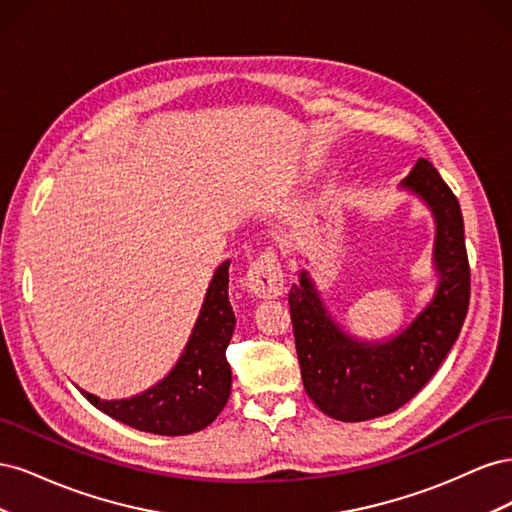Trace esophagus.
I'll return each instance as SVG.
<instances>
[{
    "mask_svg": "<svg viewBox=\"0 0 512 512\" xmlns=\"http://www.w3.org/2000/svg\"><path fill=\"white\" fill-rule=\"evenodd\" d=\"M245 286L260 299H275L284 292V275L280 260L273 252H262L247 271Z\"/></svg>",
    "mask_w": 512,
    "mask_h": 512,
    "instance_id": "1",
    "label": "esophagus"
}]
</instances>
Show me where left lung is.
I'll list each match as a JSON object with an SVG mask.
<instances>
[{
    "label": "left lung",
    "instance_id": "left-lung-1",
    "mask_svg": "<svg viewBox=\"0 0 512 512\" xmlns=\"http://www.w3.org/2000/svg\"><path fill=\"white\" fill-rule=\"evenodd\" d=\"M397 190L421 200L436 224L431 252L436 290L406 327L386 339L348 333L331 316L307 269L299 271V284L288 292L303 386L337 421H369L408 404L451 352L468 314L470 267L455 194L423 158Z\"/></svg>",
    "mask_w": 512,
    "mask_h": 512
}]
</instances>
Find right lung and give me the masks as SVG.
Wrapping results in <instances>:
<instances>
[{
  "label": "right lung",
  "instance_id": "obj_1",
  "mask_svg": "<svg viewBox=\"0 0 512 512\" xmlns=\"http://www.w3.org/2000/svg\"><path fill=\"white\" fill-rule=\"evenodd\" d=\"M230 260L213 271L205 301L177 363L147 391L126 399H100L81 389L89 404L115 421L158 436H188L211 425L230 397L226 348L235 331L228 299Z\"/></svg>",
  "mask_w": 512,
  "mask_h": 512
}]
</instances>
